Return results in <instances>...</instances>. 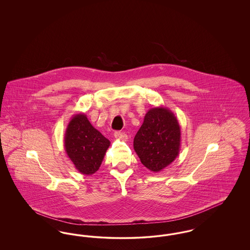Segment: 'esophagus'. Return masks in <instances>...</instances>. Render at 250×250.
<instances>
[{"instance_id": "obj_1", "label": "esophagus", "mask_w": 250, "mask_h": 250, "mask_svg": "<svg viewBox=\"0 0 250 250\" xmlns=\"http://www.w3.org/2000/svg\"><path fill=\"white\" fill-rule=\"evenodd\" d=\"M114 137H115L117 140L123 141V142H125V141L127 140V136H126L125 133L121 132V131H116V132H114Z\"/></svg>"}]
</instances>
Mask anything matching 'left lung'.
<instances>
[{
	"label": "left lung",
	"mask_w": 250,
	"mask_h": 250,
	"mask_svg": "<svg viewBox=\"0 0 250 250\" xmlns=\"http://www.w3.org/2000/svg\"><path fill=\"white\" fill-rule=\"evenodd\" d=\"M180 147L181 129L174 113L165 107L149 109L134 139V150L141 162L158 172L175 160Z\"/></svg>",
	"instance_id": "1"
}]
</instances>
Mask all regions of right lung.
<instances>
[{"mask_svg":"<svg viewBox=\"0 0 250 250\" xmlns=\"http://www.w3.org/2000/svg\"><path fill=\"white\" fill-rule=\"evenodd\" d=\"M110 142L91 125L84 113L72 117L64 134V149L75 167L85 175L98 170Z\"/></svg>","mask_w":250,"mask_h":250,"instance_id":"add662e5","label":"right lung"}]
</instances>
